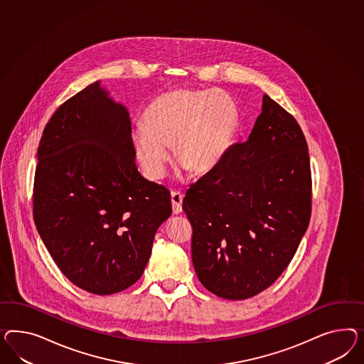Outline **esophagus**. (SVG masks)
Here are the masks:
<instances>
[{"label": "esophagus", "instance_id": "obj_1", "mask_svg": "<svg viewBox=\"0 0 364 364\" xmlns=\"http://www.w3.org/2000/svg\"><path fill=\"white\" fill-rule=\"evenodd\" d=\"M183 193L172 191L171 192V201H172V210L175 215H178L183 212Z\"/></svg>", "mask_w": 364, "mask_h": 364}]
</instances>
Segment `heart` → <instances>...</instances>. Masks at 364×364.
Wrapping results in <instances>:
<instances>
[{"instance_id": "heart-1", "label": "heart", "mask_w": 364, "mask_h": 364, "mask_svg": "<svg viewBox=\"0 0 364 364\" xmlns=\"http://www.w3.org/2000/svg\"><path fill=\"white\" fill-rule=\"evenodd\" d=\"M236 103L223 91L173 90L155 99L131 140L151 180L167 173L171 146L177 161L193 173H205L225 155L236 131Z\"/></svg>"}]
</instances>
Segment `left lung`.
<instances>
[{"mask_svg":"<svg viewBox=\"0 0 364 364\" xmlns=\"http://www.w3.org/2000/svg\"><path fill=\"white\" fill-rule=\"evenodd\" d=\"M183 209L204 287L233 301L264 291L293 259L311 215L309 148L296 120L265 94L247 140L191 186Z\"/></svg>","mask_w":364,"mask_h":364,"instance_id":"8db88e82","label":"left lung"}]
</instances>
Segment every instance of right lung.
I'll return each mask as SVG.
<instances>
[{"mask_svg": "<svg viewBox=\"0 0 364 364\" xmlns=\"http://www.w3.org/2000/svg\"><path fill=\"white\" fill-rule=\"evenodd\" d=\"M37 159L34 223L59 270L92 294L134 285L172 207L139 172L126 106L91 83L54 112Z\"/></svg>", "mask_w": 364, "mask_h": 364, "instance_id": "add662e5", "label": "right lung"}]
</instances>
